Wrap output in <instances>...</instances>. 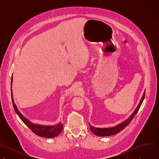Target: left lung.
<instances>
[{
  "instance_id": "obj_1",
  "label": "left lung",
  "mask_w": 159,
  "mask_h": 159,
  "mask_svg": "<svg viewBox=\"0 0 159 159\" xmlns=\"http://www.w3.org/2000/svg\"><path fill=\"white\" fill-rule=\"evenodd\" d=\"M145 92L143 93L142 98H141L138 106L136 107L134 112L132 113V114L130 115V116L128 119H126L123 122L118 124V125H116L114 127H111V128H96V127H94L89 124L90 130H91V131L94 134L99 136V137H107V136L114 135V134H116L120 132L121 130H123L125 127H126L128 126V125L131 121V120L133 119V118L135 116V115H137V113L138 112V111L143 102V101L145 98Z\"/></svg>"
}]
</instances>
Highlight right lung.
Here are the masks:
<instances>
[{"label": "right lung", "mask_w": 159, "mask_h": 159, "mask_svg": "<svg viewBox=\"0 0 159 159\" xmlns=\"http://www.w3.org/2000/svg\"><path fill=\"white\" fill-rule=\"evenodd\" d=\"M12 76L11 78V96H12V101L14 109L16 112V114L19 116L20 119L25 123V124L35 134H36L40 137L44 138H54L58 136L63 130V124L60 122L58 124L52 126L47 125H41L38 124H34L31 123L30 120H28L26 118H25L22 115L20 111L18 110L16 105L14 103L13 94L12 91Z\"/></svg>", "instance_id": "obj_1"}]
</instances>
